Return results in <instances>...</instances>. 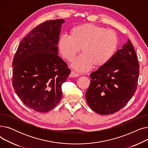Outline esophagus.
Returning a JSON list of instances; mask_svg holds the SVG:
<instances>
[{"label":"esophagus","mask_w":148,"mask_h":148,"mask_svg":"<svg viewBox=\"0 0 148 148\" xmlns=\"http://www.w3.org/2000/svg\"><path fill=\"white\" fill-rule=\"evenodd\" d=\"M79 76H80V74L77 73L74 71H71V73H70V75H69L70 77H79Z\"/></svg>","instance_id":"esophagus-1"}]
</instances>
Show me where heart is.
Returning a JSON list of instances; mask_svg holds the SVG:
<instances>
[{
    "mask_svg": "<svg viewBox=\"0 0 148 148\" xmlns=\"http://www.w3.org/2000/svg\"><path fill=\"white\" fill-rule=\"evenodd\" d=\"M118 42V36L113 30L87 23L72 28L69 36H60L58 46L62 56L69 62L81 48L82 54L73 62L71 66L78 71H85L93 65L95 67L106 65L117 50Z\"/></svg>",
    "mask_w": 148,
    "mask_h": 148,
    "instance_id": "heart-1",
    "label": "heart"
}]
</instances>
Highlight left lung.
Returning <instances> with one entry per match:
<instances>
[{"instance_id": "1", "label": "left lung", "mask_w": 148, "mask_h": 148, "mask_svg": "<svg viewBox=\"0 0 148 148\" xmlns=\"http://www.w3.org/2000/svg\"><path fill=\"white\" fill-rule=\"evenodd\" d=\"M90 76L86 99L91 109L102 115L120 110L134 95L139 76V65L131 41Z\"/></svg>"}]
</instances>
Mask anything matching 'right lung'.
<instances>
[{
    "mask_svg": "<svg viewBox=\"0 0 148 148\" xmlns=\"http://www.w3.org/2000/svg\"><path fill=\"white\" fill-rule=\"evenodd\" d=\"M64 19L47 21L20 42L12 62V86L27 107L46 113L62 96L61 86L70 74L58 56V41Z\"/></svg>",
    "mask_w": 148,
    "mask_h": 148,
    "instance_id": "obj_1",
    "label": "right lung"
}]
</instances>
